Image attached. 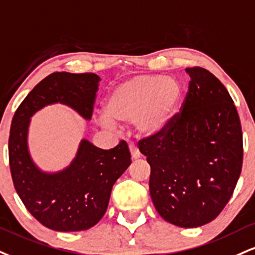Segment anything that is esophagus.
Wrapping results in <instances>:
<instances>
[{"instance_id":"34e87169","label":"esophagus","mask_w":255,"mask_h":255,"mask_svg":"<svg viewBox=\"0 0 255 255\" xmlns=\"http://www.w3.org/2000/svg\"><path fill=\"white\" fill-rule=\"evenodd\" d=\"M129 151H130L131 159H134V160H135V159H139V158H140L141 153H140L139 148H137L136 146H134V145H129Z\"/></svg>"}]
</instances>
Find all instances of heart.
Instances as JSON below:
<instances>
[{
	"instance_id": "obj_1",
	"label": "heart",
	"mask_w": 255,
	"mask_h": 255,
	"mask_svg": "<svg viewBox=\"0 0 255 255\" xmlns=\"http://www.w3.org/2000/svg\"><path fill=\"white\" fill-rule=\"evenodd\" d=\"M182 98L177 79L159 75H136L119 83L106 97L103 127L134 122L142 136H155L168 127Z\"/></svg>"
}]
</instances>
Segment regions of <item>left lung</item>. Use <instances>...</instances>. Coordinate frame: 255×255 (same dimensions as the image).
Returning a JSON list of instances; mask_svg holds the SVG:
<instances>
[{
  "label": "left lung",
  "instance_id": "8db88e82",
  "mask_svg": "<svg viewBox=\"0 0 255 255\" xmlns=\"http://www.w3.org/2000/svg\"><path fill=\"white\" fill-rule=\"evenodd\" d=\"M182 114L167 130L139 141L151 166L149 194L162 219L182 228L215 220L231 199L242 167V130L225 85L189 67Z\"/></svg>",
  "mask_w": 255,
  "mask_h": 255
}]
</instances>
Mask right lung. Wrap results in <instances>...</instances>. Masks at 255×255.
I'll list each match as a JSON object with an SVG mask.
<instances>
[{"mask_svg": "<svg viewBox=\"0 0 255 255\" xmlns=\"http://www.w3.org/2000/svg\"><path fill=\"white\" fill-rule=\"evenodd\" d=\"M100 81L96 73H51L27 95L11 121L8 149L15 190L27 210L52 231H87L98 223L113 185L131 162L125 141L102 149L82 139L70 164L53 172L41 170L30 155V119L45 107L63 104L90 121Z\"/></svg>", "mask_w": 255, "mask_h": 255, "instance_id": "obj_1", "label": "right lung"}]
</instances>
